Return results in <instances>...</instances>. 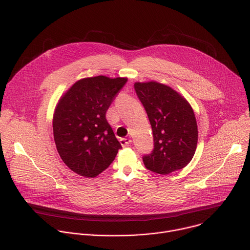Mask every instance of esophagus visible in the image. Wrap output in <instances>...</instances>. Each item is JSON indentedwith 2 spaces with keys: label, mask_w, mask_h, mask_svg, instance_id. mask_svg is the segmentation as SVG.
<instances>
[{
  "label": "esophagus",
  "mask_w": 250,
  "mask_h": 250,
  "mask_svg": "<svg viewBox=\"0 0 250 250\" xmlns=\"http://www.w3.org/2000/svg\"><path fill=\"white\" fill-rule=\"evenodd\" d=\"M120 141H121V145H122L124 147L129 146L130 144H131V139H130V138H122Z\"/></svg>",
  "instance_id": "34e87169"
}]
</instances>
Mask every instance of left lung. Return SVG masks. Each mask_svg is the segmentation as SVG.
Instances as JSON below:
<instances>
[{"instance_id":"obj_1","label":"left lung","mask_w":250,"mask_h":250,"mask_svg":"<svg viewBox=\"0 0 250 250\" xmlns=\"http://www.w3.org/2000/svg\"><path fill=\"white\" fill-rule=\"evenodd\" d=\"M137 97L147 113L154 149L144 156L146 167L166 175L184 168L198 144V125L189 102L171 87L156 81L135 82Z\"/></svg>"}]
</instances>
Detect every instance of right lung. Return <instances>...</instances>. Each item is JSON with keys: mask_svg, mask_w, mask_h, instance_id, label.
<instances>
[{"mask_svg": "<svg viewBox=\"0 0 250 250\" xmlns=\"http://www.w3.org/2000/svg\"><path fill=\"white\" fill-rule=\"evenodd\" d=\"M126 81L103 75L83 78L59 99L52 121L55 146L62 161L78 175L98 176L122 148L105 113Z\"/></svg>", "mask_w": 250, "mask_h": 250, "instance_id": "add662e5", "label": "right lung"}]
</instances>
